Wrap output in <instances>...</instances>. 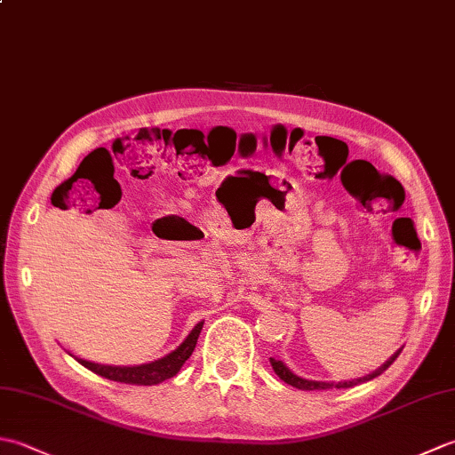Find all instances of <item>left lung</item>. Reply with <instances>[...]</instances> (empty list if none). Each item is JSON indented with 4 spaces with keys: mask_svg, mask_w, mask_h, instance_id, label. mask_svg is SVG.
<instances>
[{
    "mask_svg": "<svg viewBox=\"0 0 455 455\" xmlns=\"http://www.w3.org/2000/svg\"><path fill=\"white\" fill-rule=\"evenodd\" d=\"M401 350H403V347H399V350L395 352V354L389 357V360L385 362L381 367H377L375 371L367 373V375H363V377H357V379H352V381H338V383H334V381H313V379H305V377L295 375L283 362L275 360V357H269V363H272L274 371L277 373L279 379L285 381L287 385H291V387H297V389H303V391H316V389L321 391V389H332V387H336V389H347V387H354V385H357V383H365V381L373 379V377L381 375L395 360H397Z\"/></svg>",
    "mask_w": 455,
    "mask_h": 455,
    "instance_id": "left-lung-1",
    "label": "left lung"
}]
</instances>
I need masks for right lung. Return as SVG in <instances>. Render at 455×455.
I'll return each instance as SVG.
<instances>
[{
  "instance_id": "right-lung-1",
  "label": "right lung",
  "mask_w": 455,
  "mask_h": 455,
  "mask_svg": "<svg viewBox=\"0 0 455 455\" xmlns=\"http://www.w3.org/2000/svg\"><path fill=\"white\" fill-rule=\"evenodd\" d=\"M203 328V321L193 326V331L188 334L186 340H183L176 350H172L164 357H158L150 363H140V365H103L82 360V357H76L84 367H88L90 371L98 373L105 379L117 381V383H129V385H158L162 381L170 379V377L176 375L181 365L188 362V357L196 350L197 338Z\"/></svg>"
}]
</instances>
